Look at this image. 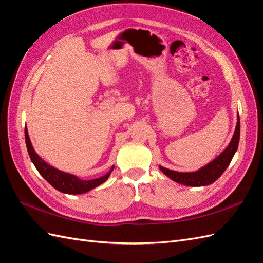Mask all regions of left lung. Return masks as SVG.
Here are the masks:
<instances>
[{
  "mask_svg": "<svg viewBox=\"0 0 263 263\" xmlns=\"http://www.w3.org/2000/svg\"><path fill=\"white\" fill-rule=\"evenodd\" d=\"M240 140V118L238 116V122L235 126V131L230 144L228 145L227 149L222 152L218 158H215L212 162L206 164L202 169L196 172H177L172 171L165 167L160 166V170L162 171L165 176L176 181L178 183L190 185V186H202L208 185L214 182L224 170L230 164L231 160L234 156L235 151L238 150Z\"/></svg>",
  "mask_w": 263,
  "mask_h": 263,
  "instance_id": "left-lung-1",
  "label": "left lung"
}]
</instances>
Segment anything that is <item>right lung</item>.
I'll list each match as a JSON object with an SVG mask.
<instances>
[{
	"mask_svg": "<svg viewBox=\"0 0 263 263\" xmlns=\"http://www.w3.org/2000/svg\"><path fill=\"white\" fill-rule=\"evenodd\" d=\"M25 143H26V147H28V152H29V156L32 160V162L35 165L40 174H41V176L46 181H48V182L53 187H55L57 190L61 191L63 193L81 194V193L90 191L93 189V187H96V186L100 185L101 183H103L104 181L109 178L110 173L114 169V166H112L110 171L107 172L105 176L101 177L99 179H93V180H89V181L81 180V179L77 178L76 176H73V174H69V173L60 171V170L55 169V167H53L46 162H44V161L35 153L34 149H33L30 138H29V134H28V130L26 129H25Z\"/></svg>",
	"mask_w": 263,
	"mask_h": 263,
	"instance_id": "right-lung-1",
	"label": "right lung"
}]
</instances>
